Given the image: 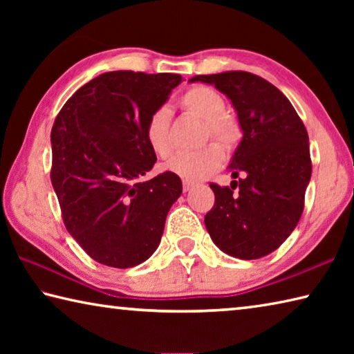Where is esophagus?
I'll return each instance as SVG.
<instances>
[{
  "label": "esophagus",
  "instance_id": "1",
  "mask_svg": "<svg viewBox=\"0 0 354 354\" xmlns=\"http://www.w3.org/2000/svg\"><path fill=\"white\" fill-rule=\"evenodd\" d=\"M192 187H194V183H190V181H183V190H184V192H189Z\"/></svg>",
  "mask_w": 354,
  "mask_h": 354
}]
</instances>
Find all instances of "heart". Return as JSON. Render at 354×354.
I'll return each instance as SVG.
<instances>
[{
	"label": "heart",
	"instance_id": "b5f03b06",
	"mask_svg": "<svg viewBox=\"0 0 354 354\" xmlns=\"http://www.w3.org/2000/svg\"><path fill=\"white\" fill-rule=\"evenodd\" d=\"M183 111L203 120L201 142L214 139L230 149L241 139V128L234 118L225 112L226 103L221 95L207 86H195L179 98ZM143 137L149 149L160 159H167L173 151L170 137V111L156 109L143 127ZM225 154L217 143H209L195 151L178 153L169 162V170L185 181H201L214 175L223 165Z\"/></svg>",
	"mask_w": 354,
	"mask_h": 354
}]
</instances>
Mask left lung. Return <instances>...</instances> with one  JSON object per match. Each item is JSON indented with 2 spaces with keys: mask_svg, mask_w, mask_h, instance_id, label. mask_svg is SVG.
I'll return each instance as SVG.
<instances>
[{
  "mask_svg": "<svg viewBox=\"0 0 354 354\" xmlns=\"http://www.w3.org/2000/svg\"><path fill=\"white\" fill-rule=\"evenodd\" d=\"M231 100L243 137L230 170L231 187L211 184L215 203L205 223L214 243L232 257L259 259L295 230L313 164L309 137L284 93L248 71L198 75Z\"/></svg>",
  "mask_w": 354,
  "mask_h": 354,
  "instance_id": "1",
  "label": "left lung"
}]
</instances>
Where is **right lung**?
Here are the masks:
<instances>
[{
  "mask_svg": "<svg viewBox=\"0 0 354 354\" xmlns=\"http://www.w3.org/2000/svg\"><path fill=\"white\" fill-rule=\"evenodd\" d=\"M181 81L175 73H103L77 88L53 124L51 183L64 225L103 266L147 261L181 195L173 171L143 179L156 162L143 127Z\"/></svg>",
  "mask_w": 354,
  "mask_h": 354,
  "instance_id": "obj_1",
  "label": "right lung"
}]
</instances>
